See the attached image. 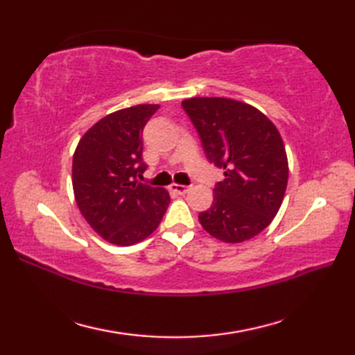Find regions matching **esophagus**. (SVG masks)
I'll use <instances>...</instances> for the list:
<instances>
[{
  "mask_svg": "<svg viewBox=\"0 0 355 355\" xmlns=\"http://www.w3.org/2000/svg\"><path fill=\"white\" fill-rule=\"evenodd\" d=\"M171 191H173L175 193H178V195H184V193H187L189 192V186H183V184H171Z\"/></svg>",
  "mask_w": 355,
  "mask_h": 355,
  "instance_id": "obj_1",
  "label": "esophagus"
}]
</instances>
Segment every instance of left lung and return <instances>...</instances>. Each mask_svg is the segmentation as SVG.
Wrapping results in <instances>:
<instances>
[{
  "label": "left lung",
  "instance_id": "8db88e82",
  "mask_svg": "<svg viewBox=\"0 0 355 355\" xmlns=\"http://www.w3.org/2000/svg\"><path fill=\"white\" fill-rule=\"evenodd\" d=\"M182 105L207 160L224 171L212 206L198 215L202 229L229 244L252 239L273 221L285 195L288 160L281 134L244 102L192 97Z\"/></svg>",
  "mask_w": 355,
  "mask_h": 355
}]
</instances>
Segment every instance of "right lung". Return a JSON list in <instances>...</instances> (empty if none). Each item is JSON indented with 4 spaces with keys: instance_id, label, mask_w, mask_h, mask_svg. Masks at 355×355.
<instances>
[{
    "instance_id": "add662e5",
    "label": "right lung",
    "mask_w": 355,
    "mask_h": 355,
    "mask_svg": "<svg viewBox=\"0 0 355 355\" xmlns=\"http://www.w3.org/2000/svg\"><path fill=\"white\" fill-rule=\"evenodd\" d=\"M160 105H135L105 116L79 140L73 155V191L82 216L116 245L153 233L171 198L163 187L137 182L146 171L143 128Z\"/></svg>"
}]
</instances>
